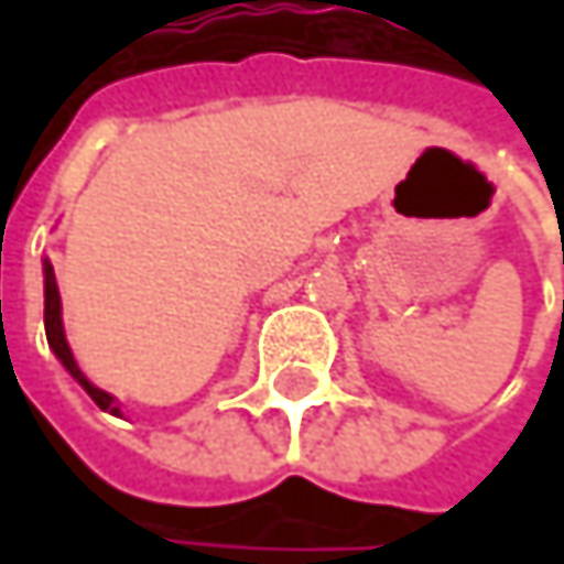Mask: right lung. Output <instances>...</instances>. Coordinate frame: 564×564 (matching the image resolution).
Masks as SVG:
<instances>
[{
    "label": "right lung",
    "instance_id": "add662e5",
    "mask_svg": "<svg viewBox=\"0 0 564 564\" xmlns=\"http://www.w3.org/2000/svg\"><path fill=\"white\" fill-rule=\"evenodd\" d=\"M42 274H45V336H48V346H52V352L57 356V362L70 372V379H74L84 392L97 401V408H104V411H110V414H120L117 398L110 392H104V389H97V386L80 372V366H77V359H74V352H70V346H67L64 319H61V293H57L55 268H52L48 258H45V264H42Z\"/></svg>",
    "mask_w": 564,
    "mask_h": 564
}]
</instances>
